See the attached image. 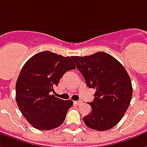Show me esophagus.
<instances>
[{
  "label": "esophagus",
  "instance_id": "34e87169",
  "mask_svg": "<svg viewBox=\"0 0 147 147\" xmlns=\"http://www.w3.org/2000/svg\"><path fill=\"white\" fill-rule=\"evenodd\" d=\"M82 101L80 100H78V101H75V104H77V105H80V104H82Z\"/></svg>",
  "mask_w": 147,
  "mask_h": 147
}]
</instances>
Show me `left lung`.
I'll return each mask as SVG.
<instances>
[{"mask_svg":"<svg viewBox=\"0 0 147 147\" xmlns=\"http://www.w3.org/2000/svg\"><path fill=\"white\" fill-rule=\"evenodd\" d=\"M71 57L88 87L96 90L94 100L89 103L92 111L83 118L86 125L97 131L112 129L131 102L132 86L129 74L118 60L104 52Z\"/></svg>","mask_w":147,"mask_h":147,"instance_id":"left-lung-1","label":"left lung"}]
</instances>
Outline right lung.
<instances>
[{"label": "right lung", "instance_id": "1", "mask_svg": "<svg viewBox=\"0 0 147 147\" xmlns=\"http://www.w3.org/2000/svg\"><path fill=\"white\" fill-rule=\"evenodd\" d=\"M75 68L70 57L51 51L37 53L24 65L16 82V102L22 115L34 128L51 130L64 122L73 102L50 93L54 92L63 75Z\"/></svg>", "mask_w": 147, "mask_h": 147}]
</instances>
